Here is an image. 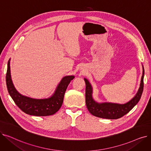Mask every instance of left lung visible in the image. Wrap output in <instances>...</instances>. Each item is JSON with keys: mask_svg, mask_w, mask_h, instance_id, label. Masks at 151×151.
<instances>
[{"mask_svg": "<svg viewBox=\"0 0 151 151\" xmlns=\"http://www.w3.org/2000/svg\"><path fill=\"white\" fill-rule=\"evenodd\" d=\"M144 75L145 70L142 65V75L139 88L134 97L124 104L111 102L99 103L95 101L92 97V86L86 78H84L86 83V104L89 111L93 116L108 119H117L127 114L141 99L144 88Z\"/></svg>", "mask_w": 151, "mask_h": 151, "instance_id": "8db88e82", "label": "left lung"}]
</instances>
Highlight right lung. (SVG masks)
Instances as JSON below:
<instances>
[{
  "instance_id": "1",
  "label": "right lung",
  "mask_w": 151,
  "mask_h": 151,
  "mask_svg": "<svg viewBox=\"0 0 151 151\" xmlns=\"http://www.w3.org/2000/svg\"><path fill=\"white\" fill-rule=\"evenodd\" d=\"M10 59L8 62L6 83L10 96L17 105L25 113L36 116H51L58 112L60 108L67 87L75 76H65L61 80L54 93L47 99H37L21 94L13 85L10 73Z\"/></svg>"
}]
</instances>
